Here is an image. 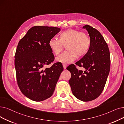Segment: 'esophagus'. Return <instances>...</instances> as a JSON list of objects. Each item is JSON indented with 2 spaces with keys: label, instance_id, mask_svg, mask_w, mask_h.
Masks as SVG:
<instances>
[{
  "label": "esophagus",
  "instance_id": "1",
  "mask_svg": "<svg viewBox=\"0 0 124 124\" xmlns=\"http://www.w3.org/2000/svg\"><path fill=\"white\" fill-rule=\"evenodd\" d=\"M63 68L64 69H65L67 66V65H66V64H63Z\"/></svg>",
  "mask_w": 124,
  "mask_h": 124
}]
</instances>
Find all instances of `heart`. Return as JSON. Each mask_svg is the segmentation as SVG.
<instances>
[{
	"label": "heart",
	"instance_id": "heart-1",
	"mask_svg": "<svg viewBox=\"0 0 124 124\" xmlns=\"http://www.w3.org/2000/svg\"><path fill=\"white\" fill-rule=\"evenodd\" d=\"M59 39L53 37L50 39L48 45L54 55H59L66 46L67 50L56 61L63 64L72 62L77 56L82 57L88 52L91 41L85 33L73 29H68L62 31L59 35Z\"/></svg>",
	"mask_w": 124,
	"mask_h": 124
}]
</instances>
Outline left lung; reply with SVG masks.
<instances>
[{
  "label": "left lung",
  "mask_w": 124,
  "mask_h": 124,
  "mask_svg": "<svg viewBox=\"0 0 124 124\" xmlns=\"http://www.w3.org/2000/svg\"><path fill=\"white\" fill-rule=\"evenodd\" d=\"M83 28L88 32L91 45L87 53L75 65L84 67L85 70L78 71L73 64L66 69L71 74L69 83L73 95L81 101H90L97 98L103 90L110 71V53L97 30L88 25Z\"/></svg>",
  "instance_id": "8db88e82"
}]
</instances>
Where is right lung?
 Segmentation results:
<instances>
[{
    "label": "right lung",
    "instance_id": "right-lung-1",
    "mask_svg": "<svg viewBox=\"0 0 124 124\" xmlns=\"http://www.w3.org/2000/svg\"><path fill=\"white\" fill-rule=\"evenodd\" d=\"M60 30L55 27L34 26L18 43L15 56L18 85L22 93L33 101L51 97L63 70L60 62L46 67L55 58L48 42Z\"/></svg>",
    "mask_w": 124,
    "mask_h": 124
}]
</instances>
